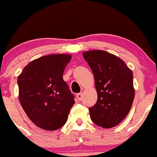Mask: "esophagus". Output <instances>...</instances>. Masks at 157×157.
I'll use <instances>...</instances> for the list:
<instances>
[{
    "label": "esophagus",
    "mask_w": 157,
    "mask_h": 157,
    "mask_svg": "<svg viewBox=\"0 0 157 157\" xmlns=\"http://www.w3.org/2000/svg\"><path fill=\"white\" fill-rule=\"evenodd\" d=\"M77 98L79 101H82V99H83V95H82V93H79V94H77Z\"/></svg>",
    "instance_id": "34e87169"
}]
</instances>
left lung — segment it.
Instances as JSON below:
<instances>
[{"instance_id":"left-lung-1","label":"left lung","mask_w":157,"mask_h":157,"mask_svg":"<svg viewBox=\"0 0 157 157\" xmlns=\"http://www.w3.org/2000/svg\"><path fill=\"white\" fill-rule=\"evenodd\" d=\"M82 55L94 73L98 97L89 109L90 118L102 128L114 127L129 114L134 100L132 70L122 59L105 51L91 50Z\"/></svg>"}]
</instances>
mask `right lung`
<instances>
[{"label":"right lung","mask_w":157,"mask_h":157,"mask_svg":"<svg viewBox=\"0 0 157 157\" xmlns=\"http://www.w3.org/2000/svg\"><path fill=\"white\" fill-rule=\"evenodd\" d=\"M71 58L68 54L45 55L28 63L18 77L21 105L32 122L45 130L64 125L75 104L63 79Z\"/></svg>","instance_id":"1"}]
</instances>
